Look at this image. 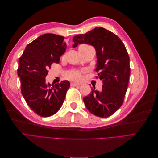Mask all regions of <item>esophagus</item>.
<instances>
[{
    "instance_id": "34e87169",
    "label": "esophagus",
    "mask_w": 158,
    "mask_h": 158,
    "mask_svg": "<svg viewBox=\"0 0 158 158\" xmlns=\"http://www.w3.org/2000/svg\"><path fill=\"white\" fill-rule=\"evenodd\" d=\"M71 86H77V85H80V84H78V83H76V82H72L70 84Z\"/></svg>"
}]
</instances>
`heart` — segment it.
<instances>
[{
    "mask_svg": "<svg viewBox=\"0 0 158 158\" xmlns=\"http://www.w3.org/2000/svg\"><path fill=\"white\" fill-rule=\"evenodd\" d=\"M80 46H88V45L84 44ZM66 77L75 81H80L81 78H82V73H81V72L79 70H71L66 74Z\"/></svg>",
    "mask_w": 158,
    "mask_h": 158,
    "instance_id": "heart-1",
    "label": "heart"
}]
</instances>
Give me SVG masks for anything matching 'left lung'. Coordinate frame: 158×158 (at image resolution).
Masks as SVG:
<instances>
[{
  "label": "left lung",
  "mask_w": 158,
  "mask_h": 158,
  "mask_svg": "<svg viewBox=\"0 0 158 158\" xmlns=\"http://www.w3.org/2000/svg\"><path fill=\"white\" fill-rule=\"evenodd\" d=\"M76 47L80 44L94 47L96 51L97 78L103 81L102 89H92L84 102L94 115L106 118L121 107L125 99L130 77V59L126 47L117 35L103 27H95L73 37Z\"/></svg>",
  "instance_id": "1"
}]
</instances>
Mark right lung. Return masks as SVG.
<instances>
[{"mask_svg": "<svg viewBox=\"0 0 158 158\" xmlns=\"http://www.w3.org/2000/svg\"><path fill=\"white\" fill-rule=\"evenodd\" d=\"M66 49L64 37L46 33L28 44L19 59L22 94L28 106L41 117H48L58 111L70 88L66 80L55 85L45 82L51 64L59 63Z\"/></svg>", "mask_w": 158, "mask_h": 158, "instance_id": "1", "label": "right lung"}]
</instances>
